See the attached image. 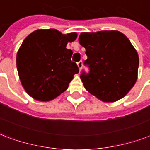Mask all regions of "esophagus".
<instances>
[{
	"instance_id": "1",
	"label": "esophagus",
	"mask_w": 150,
	"mask_h": 150,
	"mask_svg": "<svg viewBox=\"0 0 150 150\" xmlns=\"http://www.w3.org/2000/svg\"><path fill=\"white\" fill-rule=\"evenodd\" d=\"M77 67L79 68V70L81 71V69H82V67H83V62H82V61H80V62H77Z\"/></svg>"
}]
</instances>
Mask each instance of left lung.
Listing matches in <instances>:
<instances>
[{"label":"left lung","instance_id":"left-lung-1","mask_svg":"<svg viewBox=\"0 0 150 150\" xmlns=\"http://www.w3.org/2000/svg\"><path fill=\"white\" fill-rule=\"evenodd\" d=\"M78 40L90 68L89 74L81 75L86 90L106 103L124 98L136 82L139 64L129 39L117 30H103L81 33Z\"/></svg>","mask_w":150,"mask_h":150}]
</instances>
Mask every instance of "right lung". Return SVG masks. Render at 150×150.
Here are the masks:
<instances>
[{"mask_svg": "<svg viewBox=\"0 0 150 150\" xmlns=\"http://www.w3.org/2000/svg\"><path fill=\"white\" fill-rule=\"evenodd\" d=\"M75 32L37 30L24 39L17 55L16 66L21 83L35 100L48 102L67 90L79 69L71 61L73 51L68 43L76 40Z\"/></svg>", "mask_w": 150, "mask_h": 150, "instance_id": "add662e5", "label": "right lung"}]
</instances>
